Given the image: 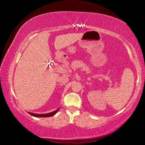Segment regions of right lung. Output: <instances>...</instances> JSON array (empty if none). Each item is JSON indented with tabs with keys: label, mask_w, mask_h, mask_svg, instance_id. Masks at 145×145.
I'll return each mask as SVG.
<instances>
[{
	"label": "right lung",
	"mask_w": 145,
	"mask_h": 145,
	"mask_svg": "<svg viewBox=\"0 0 145 145\" xmlns=\"http://www.w3.org/2000/svg\"><path fill=\"white\" fill-rule=\"evenodd\" d=\"M59 109L56 110L55 111H53L52 112L50 113H47V114H34V113H31V112H28L30 115H31L34 117H37V118H48V117H51V116H54V114H56L57 113V112L59 110Z\"/></svg>",
	"instance_id": "add662e5"
}]
</instances>
